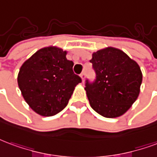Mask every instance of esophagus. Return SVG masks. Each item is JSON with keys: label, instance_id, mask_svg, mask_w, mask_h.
<instances>
[{"label": "esophagus", "instance_id": "34e87169", "mask_svg": "<svg viewBox=\"0 0 157 157\" xmlns=\"http://www.w3.org/2000/svg\"><path fill=\"white\" fill-rule=\"evenodd\" d=\"M85 76H86V75H85V72H82V74H81V77H82V82H84Z\"/></svg>", "mask_w": 157, "mask_h": 157}]
</instances>
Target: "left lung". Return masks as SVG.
I'll list each match as a JSON object with an SVG mask.
<instances>
[{
	"instance_id": "left-lung-1",
	"label": "left lung",
	"mask_w": 157,
	"mask_h": 157,
	"mask_svg": "<svg viewBox=\"0 0 157 157\" xmlns=\"http://www.w3.org/2000/svg\"><path fill=\"white\" fill-rule=\"evenodd\" d=\"M96 79L86 80L88 100L102 117L115 118L126 112L137 99L142 82L140 67L125 52L108 47L92 54L90 61Z\"/></svg>"
}]
</instances>
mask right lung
I'll list each match as a JSON object with an SVG mask.
<instances>
[{"label":"right lung","instance_id":"1","mask_svg":"<svg viewBox=\"0 0 157 157\" xmlns=\"http://www.w3.org/2000/svg\"><path fill=\"white\" fill-rule=\"evenodd\" d=\"M67 52L55 46L39 50L24 62L17 82L24 99L40 116L52 117L68 104L82 78L73 72Z\"/></svg>","mask_w":157,"mask_h":157}]
</instances>
